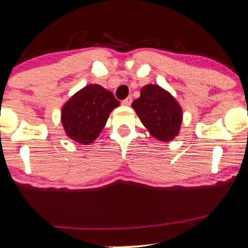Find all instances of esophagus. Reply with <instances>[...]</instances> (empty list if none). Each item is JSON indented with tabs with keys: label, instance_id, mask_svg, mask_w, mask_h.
<instances>
[{
	"label": "esophagus",
	"instance_id": "obj_1",
	"mask_svg": "<svg viewBox=\"0 0 248 248\" xmlns=\"http://www.w3.org/2000/svg\"><path fill=\"white\" fill-rule=\"evenodd\" d=\"M132 101H133L132 96H127L124 100H122V105H124V106H129V105L132 104Z\"/></svg>",
	"mask_w": 248,
	"mask_h": 248
}]
</instances>
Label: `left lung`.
<instances>
[{
  "mask_svg": "<svg viewBox=\"0 0 248 248\" xmlns=\"http://www.w3.org/2000/svg\"><path fill=\"white\" fill-rule=\"evenodd\" d=\"M132 107L144 127L155 139L170 141L177 135L182 122V109L170 93L157 85L141 88L140 98Z\"/></svg>",
  "mask_w": 248,
  "mask_h": 248,
  "instance_id": "1",
  "label": "left lung"
}]
</instances>
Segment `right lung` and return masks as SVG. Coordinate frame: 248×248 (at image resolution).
<instances>
[{
  "instance_id": "right-lung-1",
  "label": "right lung",
  "mask_w": 248,
  "mask_h": 248,
  "mask_svg": "<svg viewBox=\"0 0 248 248\" xmlns=\"http://www.w3.org/2000/svg\"><path fill=\"white\" fill-rule=\"evenodd\" d=\"M120 105L114 94L100 85H87L76 93L62 110V122L71 139L88 144L98 138L109 113Z\"/></svg>"
}]
</instances>
